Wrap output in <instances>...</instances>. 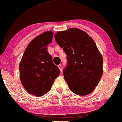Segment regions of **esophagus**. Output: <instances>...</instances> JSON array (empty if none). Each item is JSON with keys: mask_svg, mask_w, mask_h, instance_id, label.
I'll use <instances>...</instances> for the list:
<instances>
[{"mask_svg": "<svg viewBox=\"0 0 122 122\" xmlns=\"http://www.w3.org/2000/svg\"><path fill=\"white\" fill-rule=\"evenodd\" d=\"M58 67H59V68L60 69V70L61 72H62V65L61 64H60L57 66Z\"/></svg>", "mask_w": 122, "mask_h": 122, "instance_id": "obj_1", "label": "esophagus"}]
</instances>
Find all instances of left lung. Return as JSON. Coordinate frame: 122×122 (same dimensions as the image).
Returning a JSON list of instances; mask_svg holds the SVG:
<instances>
[{
    "mask_svg": "<svg viewBox=\"0 0 122 122\" xmlns=\"http://www.w3.org/2000/svg\"><path fill=\"white\" fill-rule=\"evenodd\" d=\"M54 38L67 55L63 74L70 90L79 96L91 93L103 72V57L93 40L76 28L57 32Z\"/></svg>",
    "mask_w": 122,
    "mask_h": 122,
    "instance_id": "left-lung-1",
    "label": "left lung"
}]
</instances>
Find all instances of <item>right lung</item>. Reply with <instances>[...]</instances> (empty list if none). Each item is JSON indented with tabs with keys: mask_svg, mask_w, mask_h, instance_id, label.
<instances>
[{
	"mask_svg": "<svg viewBox=\"0 0 122 122\" xmlns=\"http://www.w3.org/2000/svg\"><path fill=\"white\" fill-rule=\"evenodd\" d=\"M53 32L46 31L30 42L19 63L21 82L30 94L42 96L51 90L55 79L60 74L47 51Z\"/></svg>",
	"mask_w": 122,
	"mask_h": 122,
	"instance_id": "right-lung-1",
	"label": "right lung"
}]
</instances>
